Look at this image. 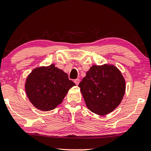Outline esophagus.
Here are the masks:
<instances>
[{
	"instance_id": "1",
	"label": "esophagus",
	"mask_w": 151,
	"mask_h": 151,
	"mask_svg": "<svg viewBox=\"0 0 151 151\" xmlns=\"http://www.w3.org/2000/svg\"><path fill=\"white\" fill-rule=\"evenodd\" d=\"M74 83H76V85H78V84L79 83V79H76L74 80Z\"/></svg>"
}]
</instances>
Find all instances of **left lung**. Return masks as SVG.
Instances as JSON below:
<instances>
[{
    "label": "left lung",
    "instance_id": "1",
    "mask_svg": "<svg viewBox=\"0 0 151 151\" xmlns=\"http://www.w3.org/2000/svg\"><path fill=\"white\" fill-rule=\"evenodd\" d=\"M79 87L88 109L104 116L112 112L121 103L126 92V81L114 65H93Z\"/></svg>",
    "mask_w": 151,
    "mask_h": 151
}]
</instances>
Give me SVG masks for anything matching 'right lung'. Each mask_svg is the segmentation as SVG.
Instances as JSON below:
<instances>
[{
    "label": "right lung",
    "instance_id": "add662e5",
    "mask_svg": "<svg viewBox=\"0 0 151 151\" xmlns=\"http://www.w3.org/2000/svg\"><path fill=\"white\" fill-rule=\"evenodd\" d=\"M76 84L55 64L39 66L31 71L25 82V91L31 103L42 111H50L63 101Z\"/></svg>",
    "mask_w": 151,
    "mask_h": 151
}]
</instances>
